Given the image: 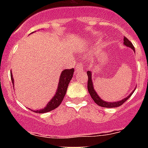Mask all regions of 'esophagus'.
<instances>
[{
    "mask_svg": "<svg viewBox=\"0 0 148 148\" xmlns=\"http://www.w3.org/2000/svg\"><path fill=\"white\" fill-rule=\"evenodd\" d=\"M84 70V66H83V64L82 62H79L78 64L76 65L75 66V71H76L77 73H79L83 71Z\"/></svg>",
    "mask_w": 148,
    "mask_h": 148,
    "instance_id": "1",
    "label": "esophagus"
}]
</instances>
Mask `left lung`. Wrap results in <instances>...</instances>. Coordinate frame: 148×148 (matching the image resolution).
Listing matches in <instances>:
<instances>
[{"instance_id":"8db88e82","label":"left lung","mask_w":148,"mask_h":148,"mask_svg":"<svg viewBox=\"0 0 148 148\" xmlns=\"http://www.w3.org/2000/svg\"><path fill=\"white\" fill-rule=\"evenodd\" d=\"M124 45L127 47H130L133 49L134 52H135V48L133 47V44L130 42V40H128L127 38L124 37ZM87 75H88V83H87V90H88V92L90 93V95H91V98L93 99V101H95V103L98 104L99 106L101 107H103V108H117V107H119L121 104H124V103L131 96L132 94L134 92V90H136V88L132 91V92H130V94L129 95H127L126 98H124L121 100L118 101H106L102 100L101 99L100 96L97 94L96 91L95 90L93 87V82H92V72L91 71H87Z\"/></svg>"}]
</instances>
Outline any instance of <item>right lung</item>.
<instances>
[{
  "label": "right lung",
  "instance_id": "add662e5",
  "mask_svg": "<svg viewBox=\"0 0 148 148\" xmlns=\"http://www.w3.org/2000/svg\"><path fill=\"white\" fill-rule=\"evenodd\" d=\"M73 73H74V69H66L64 70L61 73L59 78V82L58 84V87L56 90V94L54 95L51 100L49 101L48 104H47L45 108L44 109L37 110H34V112L37 113H47L49 111L53 110L56 109L61 104L62 102L63 99L64 98L65 94L66 92V90H67L68 84L71 81L72 78H73ZM11 80L12 82L13 87H14V78H13L12 73H11Z\"/></svg>",
  "mask_w": 148,
  "mask_h": 148
}]
</instances>
